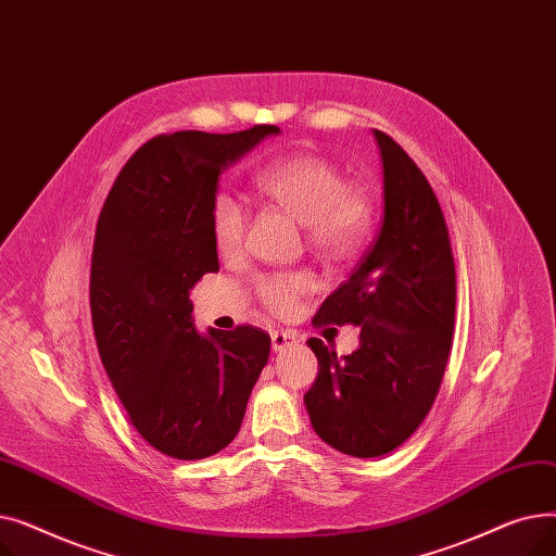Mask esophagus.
<instances>
[{
  "label": "esophagus",
  "mask_w": 556,
  "mask_h": 556,
  "mask_svg": "<svg viewBox=\"0 0 556 556\" xmlns=\"http://www.w3.org/2000/svg\"><path fill=\"white\" fill-rule=\"evenodd\" d=\"M270 340H273V349H275V352H283V349L293 346V344L298 342L295 333H290V331H273Z\"/></svg>",
  "instance_id": "1"
}]
</instances>
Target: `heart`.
Masks as SVG:
<instances>
[{"mask_svg": "<svg viewBox=\"0 0 556 556\" xmlns=\"http://www.w3.org/2000/svg\"><path fill=\"white\" fill-rule=\"evenodd\" d=\"M256 189L281 212L304 225L308 245L329 261L352 256L371 229L374 207L367 191L346 185L344 173L325 157L288 155L270 162L256 175ZM210 227L216 250L237 256L245 245L248 212L243 204L218 191L210 204ZM313 281L304 273H270L254 279L258 304L273 315H293Z\"/></svg>", "mask_w": 556, "mask_h": 556, "instance_id": "b5f03b06", "label": "heart"}]
</instances>
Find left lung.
<instances>
[{
	"label": "left lung",
	"mask_w": 556,
	"mask_h": 556,
	"mask_svg": "<svg viewBox=\"0 0 556 556\" xmlns=\"http://www.w3.org/2000/svg\"><path fill=\"white\" fill-rule=\"evenodd\" d=\"M374 137L383 160L381 231L313 317L315 327H361V346L338 358L311 338L319 371L304 394L315 432L354 457H381L421 426L455 327V261L440 200L390 135Z\"/></svg>",
	"instance_id": "1"
}]
</instances>
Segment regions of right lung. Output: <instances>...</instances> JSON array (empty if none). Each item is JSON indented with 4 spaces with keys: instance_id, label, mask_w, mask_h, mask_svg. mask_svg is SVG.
I'll return each mask as SVG.
<instances>
[{
    "instance_id": "obj_1",
    "label": "right lung",
    "mask_w": 556,
    "mask_h": 556,
    "mask_svg": "<svg viewBox=\"0 0 556 556\" xmlns=\"http://www.w3.org/2000/svg\"><path fill=\"white\" fill-rule=\"evenodd\" d=\"M277 132L157 135L126 162L97 223L99 356L137 432L175 459L210 457L237 437L270 356V336L250 325L200 336L189 290L220 268L210 227L218 175Z\"/></svg>"
}]
</instances>
